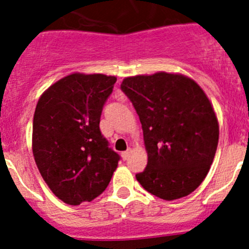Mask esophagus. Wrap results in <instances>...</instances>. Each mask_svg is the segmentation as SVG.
<instances>
[{
	"label": "esophagus",
	"mask_w": 249,
	"mask_h": 249,
	"mask_svg": "<svg viewBox=\"0 0 249 249\" xmlns=\"http://www.w3.org/2000/svg\"><path fill=\"white\" fill-rule=\"evenodd\" d=\"M132 153V151L131 149H127V151H124V152H122V158H123V160H128V157H129V155H131Z\"/></svg>",
	"instance_id": "1"
}]
</instances>
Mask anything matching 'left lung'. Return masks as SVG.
<instances>
[{"label": "left lung", "mask_w": 249, "mask_h": 249, "mask_svg": "<svg viewBox=\"0 0 249 249\" xmlns=\"http://www.w3.org/2000/svg\"><path fill=\"white\" fill-rule=\"evenodd\" d=\"M121 89L140 117L148 156L137 181L166 201L192 193L218 146V120L207 94L190 77L167 72L126 77Z\"/></svg>", "instance_id": "left-lung-1"}]
</instances>
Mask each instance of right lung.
<instances>
[{"label":"right lung","instance_id":"1","mask_svg":"<svg viewBox=\"0 0 249 249\" xmlns=\"http://www.w3.org/2000/svg\"><path fill=\"white\" fill-rule=\"evenodd\" d=\"M117 78L74 72L39 97L32 152L39 173L65 203L91 202L107 188L120 156L100 131L102 108Z\"/></svg>","mask_w":249,"mask_h":249}]
</instances>
